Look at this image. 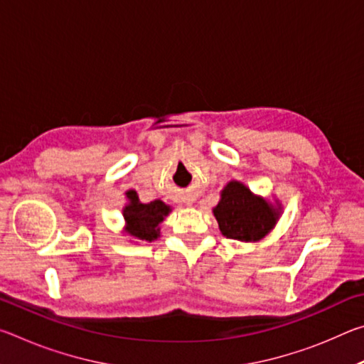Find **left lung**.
<instances>
[{
	"label": "left lung",
	"mask_w": 364,
	"mask_h": 364,
	"mask_svg": "<svg viewBox=\"0 0 364 364\" xmlns=\"http://www.w3.org/2000/svg\"><path fill=\"white\" fill-rule=\"evenodd\" d=\"M279 199L254 194L244 183L231 180L220 191V200L213 207L223 236L241 242H258L274 230L282 215Z\"/></svg>",
	"instance_id": "8db88e82"
}]
</instances>
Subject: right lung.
<instances>
[{"label":"right lung","mask_w":364,"mask_h":364,"mask_svg":"<svg viewBox=\"0 0 364 364\" xmlns=\"http://www.w3.org/2000/svg\"><path fill=\"white\" fill-rule=\"evenodd\" d=\"M125 197L127 202L122 208L125 226L122 232L136 241H156L160 237V223L168 217L171 207L162 200L143 204L134 189H128Z\"/></svg>","instance_id":"right-lung-1"}]
</instances>
